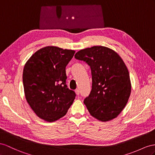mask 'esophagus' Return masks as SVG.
<instances>
[{
  "label": "esophagus",
  "mask_w": 155,
  "mask_h": 155,
  "mask_svg": "<svg viewBox=\"0 0 155 155\" xmlns=\"http://www.w3.org/2000/svg\"><path fill=\"white\" fill-rule=\"evenodd\" d=\"M75 93H76L77 96H79V94H80V91H79L78 89H77L76 90H75Z\"/></svg>",
  "instance_id": "34e87169"
}]
</instances>
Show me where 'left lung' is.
<instances>
[{"instance_id": "1", "label": "left lung", "mask_w": 155, "mask_h": 155, "mask_svg": "<svg viewBox=\"0 0 155 155\" xmlns=\"http://www.w3.org/2000/svg\"><path fill=\"white\" fill-rule=\"evenodd\" d=\"M74 58L91 69L92 90L84 101L91 115L102 122L117 117L131 93L128 70L120 55L107 47L95 46L78 51Z\"/></svg>"}]
</instances>
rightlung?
Wrapping results in <instances>:
<instances>
[{
	"mask_svg": "<svg viewBox=\"0 0 155 155\" xmlns=\"http://www.w3.org/2000/svg\"><path fill=\"white\" fill-rule=\"evenodd\" d=\"M75 51L46 46L26 62L23 83L26 100L37 115L47 122L64 117L75 99L66 85L65 67Z\"/></svg>",
	"mask_w": 155,
	"mask_h": 155,
	"instance_id": "right-lung-1",
	"label": "right lung"
}]
</instances>
